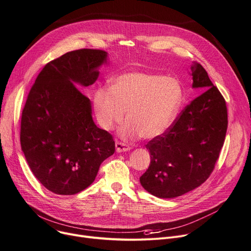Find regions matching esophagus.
Listing matches in <instances>:
<instances>
[{
  "mask_svg": "<svg viewBox=\"0 0 251 251\" xmlns=\"http://www.w3.org/2000/svg\"><path fill=\"white\" fill-rule=\"evenodd\" d=\"M115 146H116L117 152H124V151H128V150L131 149V147L129 145H127L126 143H123L121 141H116Z\"/></svg>",
  "mask_w": 251,
  "mask_h": 251,
  "instance_id": "obj_1",
  "label": "esophagus"
}]
</instances>
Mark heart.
I'll list each match as a JSON object with an SVG mask.
<instances>
[{
	"label": "heart",
	"instance_id": "b5f03b06",
	"mask_svg": "<svg viewBox=\"0 0 251 251\" xmlns=\"http://www.w3.org/2000/svg\"><path fill=\"white\" fill-rule=\"evenodd\" d=\"M181 101V89L173 77L143 73H128L116 77L112 88L101 87L94 95L97 119L110 130L128 120L119 130L125 139L142 136L151 139L168 129Z\"/></svg>",
	"mask_w": 251,
	"mask_h": 251
}]
</instances>
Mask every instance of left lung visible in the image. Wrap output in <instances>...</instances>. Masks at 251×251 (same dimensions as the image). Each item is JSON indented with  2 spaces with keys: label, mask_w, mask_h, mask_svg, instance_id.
Instances as JSON below:
<instances>
[{
  "label": "left lung",
  "mask_w": 251,
  "mask_h": 251,
  "mask_svg": "<svg viewBox=\"0 0 251 251\" xmlns=\"http://www.w3.org/2000/svg\"><path fill=\"white\" fill-rule=\"evenodd\" d=\"M193 88L206 90L183 109L161 135L146 144L150 153L141 186L151 195L171 199L201 186L219 158L227 131L226 102L203 66L191 65Z\"/></svg>",
  "instance_id": "obj_1"
}]
</instances>
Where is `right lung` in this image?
<instances>
[{
  "label": "right lung",
  "mask_w": 251,
  "mask_h": 251,
  "mask_svg": "<svg viewBox=\"0 0 251 251\" xmlns=\"http://www.w3.org/2000/svg\"><path fill=\"white\" fill-rule=\"evenodd\" d=\"M108 53L78 49L48 62L32 86L21 117V148L33 175L47 190L75 195L95 180L115 141L92 117L88 97L75 87L97 80Z\"/></svg>",
  "instance_id": "add662e5"
}]
</instances>
